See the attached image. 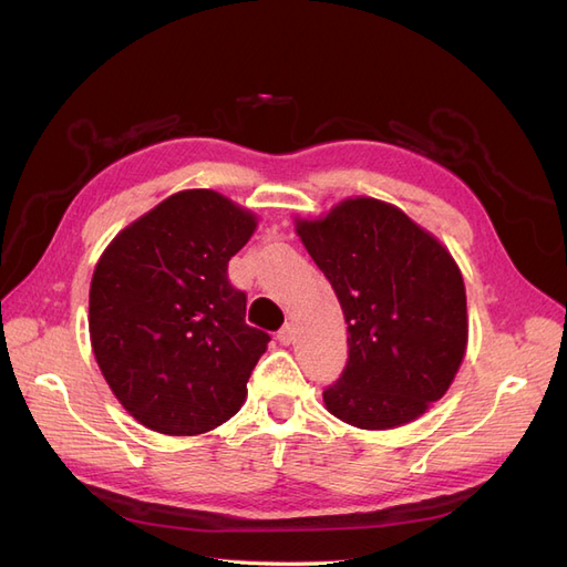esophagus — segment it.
I'll return each mask as SVG.
<instances>
[{"label":"esophagus","mask_w":567,"mask_h":567,"mask_svg":"<svg viewBox=\"0 0 567 567\" xmlns=\"http://www.w3.org/2000/svg\"><path fill=\"white\" fill-rule=\"evenodd\" d=\"M279 342H281V346H290V342H293L296 340V333H293V329H290V323H286L284 326V329L279 331Z\"/></svg>","instance_id":"esophagus-1"}]
</instances>
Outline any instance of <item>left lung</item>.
<instances>
[{"label":"left lung","mask_w":567,"mask_h":567,"mask_svg":"<svg viewBox=\"0 0 567 567\" xmlns=\"http://www.w3.org/2000/svg\"><path fill=\"white\" fill-rule=\"evenodd\" d=\"M298 236L348 323V364L323 390L326 409L364 431L425 414L466 354V288L454 257L375 198H348L323 219H298Z\"/></svg>","instance_id":"8db88e82"}]
</instances>
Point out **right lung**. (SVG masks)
<instances>
[{
	"label": "right lung",
	"mask_w": 567,
	"mask_h": 567,
	"mask_svg": "<svg viewBox=\"0 0 567 567\" xmlns=\"http://www.w3.org/2000/svg\"><path fill=\"white\" fill-rule=\"evenodd\" d=\"M255 225L229 198L192 188L132 221L96 262V364L151 431L200 435L241 409L269 333L246 323V293L227 269Z\"/></svg>",
	"instance_id": "1"
}]
</instances>
